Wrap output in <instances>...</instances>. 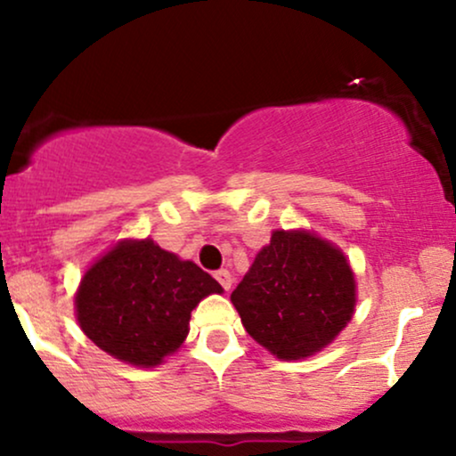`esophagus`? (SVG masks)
I'll use <instances>...</instances> for the list:
<instances>
[{"label":"esophagus","mask_w":456,"mask_h":456,"mask_svg":"<svg viewBox=\"0 0 456 456\" xmlns=\"http://www.w3.org/2000/svg\"><path fill=\"white\" fill-rule=\"evenodd\" d=\"M214 279L221 282V287L224 291L232 289V274H229V270H224V268L216 270V272H214Z\"/></svg>","instance_id":"esophagus-1"}]
</instances>
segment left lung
<instances>
[{
  "label": "left lung",
  "mask_w": 456,
  "mask_h": 456,
  "mask_svg": "<svg viewBox=\"0 0 456 456\" xmlns=\"http://www.w3.org/2000/svg\"><path fill=\"white\" fill-rule=\"evenodd\" d=\"M246 332L282 360L319 352L352 319L347 259L306 232H274L232 294Z\"/></svg>",
  "instance_id": "1"
}]
</instances>
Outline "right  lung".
I'll list each match as a JSON object with an SVG mask.
<instances>
[{"label": "right lung", "instance_id": "add662e5", "mask_svg": "<svg viewBox=\"0 0 456 456\" xmlns=\"http://www.w3.org/2000/svg\"><path fill=\"white\" fill-rule=\"evenodd\" d=\"M223 287L192 261L151 240L122 242L83 276L78 326L102 352L137 366H156L188 334L191 311Z\"/></svg>", "mask_w": 456, "mask_h": 456}]
</instances>
